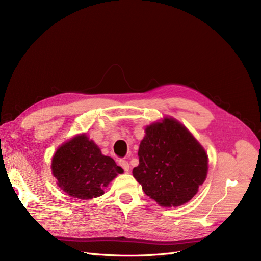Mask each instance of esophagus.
Wrapping results in <instances>:
<instances>
[{
  "label": "esophagus",
  "mask_w": 261,
  "mask_h": 261,
  "mask_svg": "<svg viewBox=\"0 0 261 261\" xmlns=\"http://www.w3.org/2000/svg\"><path fill=\"white\" fill-rule=\"evenodd\" d=\"M118 163H119V166L125 171V172H128L129 171V169H130V165H129V162L127 161V160H123V159H120L119 161H118Z\"/></svg>",
  "instance_id": "obj_1"
}]
</instances>
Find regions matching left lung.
<instances>
[{
	"mask_svg": "<svg viewBox=\"0 0 261 261\" xmlns=\"http://www.w3.org/2000/svg\"><path fill=\"white\" fill-rule=\"evenodd\" d=\"M133 176L145 194L161 206L187 203L203 184L208 169L204 148L174 118L166 117L145 129Z\"/></svg>",
	"mask_w": 261,
	"mask_h": 261,
	"instance_id": "8db88e82",
	"label": "left lung"
}]
</instances>
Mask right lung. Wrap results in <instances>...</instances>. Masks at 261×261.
Instances as JSON below:
<instances>
[{"instance_id":"obj_1","label":"right lung","mask_w":261,"mask_h":261,"mask_svg":"<svg viewBox=\"0 0 261 261\" xmlns=\"http://www.w3.org/2000/svg\"><path fill=\"white\" fill-rule=\"evenodd\" d=\"M51 171L58 186L65 194L82 200L102 196L103 189L123 173L113 158L102 155L98 145L85 133L57 149Z\"/></svg>"}]
</instances>
